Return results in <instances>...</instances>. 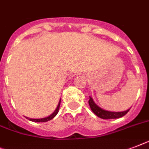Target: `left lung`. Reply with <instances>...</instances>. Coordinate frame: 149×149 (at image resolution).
<instances>
[{
  "instance_id": "left-lung-1",
  "label": "left lung",
  "mask_w": 149,
  "mask_h": 149,
  "mask_svg": "<svg viewBox=\"0 0 149 149\" xmlns=\"http://www.w3.org/2000/svg\"><path fill=\"white\" fill-rule=\"evenodd\" d=\"M89 105L90 106V109L93 112L95 113L98 117H100L103 119H111V118H118L124 116L125 115L127 114V112H129V109L123 111V112H111V111H107V110L102 109L100 108V106H98L94 102L91 96H89Z\"/></svg>"
}]
</instances>
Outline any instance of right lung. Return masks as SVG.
I'll return each instance as SVG.
<instances>
[{
  "mask_svg": "<svg viewBox=\"0 0 149 149\" xmlns=\"http://www.w3.org/2000/svg\"><path fill=\"white\" fill-rule=\"evenodd\" d=\"M60 102H61V100H60V102H59V103H58V106L57 107H56V109H55V111H54V112H53L50 116H49L45 117V118H28V117H26V118H27V119H29V120L32 121V122H35V123H44V122H47V121L51 120L52 118H54V117L56 116V114H57L58 112H59V109H60Z\"/></svg>",
  "mask_w": 149,
  "mask_h": 149,
  "instance_id": "right-lung-1",
  "label": "right lung"
}]
</instances>
